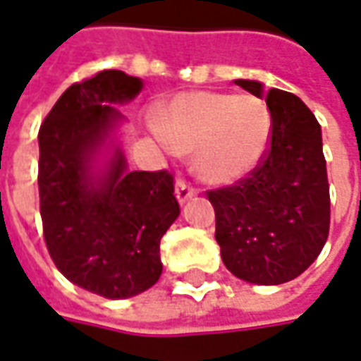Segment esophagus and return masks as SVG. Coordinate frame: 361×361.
<instances>
[{
  "label": "esophagus",
  "instance_id": "34e87169",
  "mask_svg": "<svg viewBox=\"0 0 361 361\" xmlns=\"http://www.w3.org/2000/svg\"><path fill=\"white\" fill-rule=\"evenodd\" d=\"M197 193H199V189L193 188L189 181H185V180L176 181V197H178V201L180 202H185L188 199H191V197Z\"/></svg>",
  "mask_w": 361,
  "mask_h": 361
}]
</instances>
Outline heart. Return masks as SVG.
I'll use <instances>...</instances> for the list:
<instances>
[{
  "label": "heart",
  "instance_id": "1",
  "mask_svg": "<svg viewBox=\"0 0 361 361\" xmlns=\"http://www.w3.org/2000/svg\"><path fill=\"white\" fill-rule=\"evenodd\" d=\"M274 122L252 95L191 92L168 106L160 135L172 151L193 153L202 180L228 185L243 180L266 157Z\"/></svg>",
  "mask_w": 361,
  "mask_h": 361
}]
</instances>
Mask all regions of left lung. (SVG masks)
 Returning <instances> with one entry per match:
<instances>
[{"label": "left lung", "instance_id": "1", "mask_svg": "<svg viewBox=\"0 0 361 361\" xmlns=\"http://www.w3.org/2000/svg\"><path fill=\"white\" fill-rule=\"evenodd\" d=\"M262 97L255 80H235ZM274 132L262 162L229 188L208 191L226 268L243 281L279 285L317 258L329 235L331 201L322 128L293 93L269 90Z\"/></svg>", "mask_w": 361, "mask_h": 361}]
</instances>
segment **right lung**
<instances>
[{
    "mask_svg": "<svg viewBox=\"0 0 361 361\" xmlns=\"http://www.w3.org/2000/svg\"><path fill=\"white\" fill-rule=\"evenodd\" d=\"M122 71L76 82L53 105L38 133L39 214L49 256L63 276L105 298H130L162 274L160 239L180 214L168 170L128 172L114 149L103 172L93 159L141 92Z\"/></svg>",
    "mask_w": 361,
    "mask_h": 361,
    "instance_id": "right-lung-1",
    "label": "right lung"
}]
</instances>
